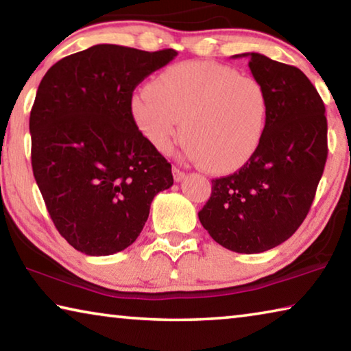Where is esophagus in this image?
I'll list each match as a JSON object with an SVG mask.
<instances>
[{"label": "esophagus", "instance_id": "obj_1", "mask_svg": "<svg viewBox=\"0 0 351 351\" xmlns=\"http://www.w3.org/2000/svg\"><path fill=\"white\" fill-rule=\"evenodd\" d=\"M171 173H173V178H175L176 182H181L182 180H186V171H182L181 169L173 167V170H171Z\"/></svg>", "mask_w": 351, "mask_h": 351}]
</instances>
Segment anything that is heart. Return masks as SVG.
<instances>
[{"label":"heart","instance_id":"heart-1","mask_svg":"<svg viewBox=\"0 0 351 351\" xmlns=\"http://www.w3.org/2000/svg\"><path fill=\"white\" fill-rule=\"evenodd\" d=\"M132 112L145 139L165 153L180 134L184 153L210 173H230L257 150L268 96L251 75L213 62H182L134 94Z\"/></svg>","mask_w":351,"mask_h":351}]
</instances>
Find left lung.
<instances>
[{"label": "left lung", "mask_w": 351, "mask_h": 351, "mask_svg": "<svg viewBox=\"0 0 351 351\" xmlns=\"http://www.w3.org/2000/svg\"><path fill=\"white\" fill-rule=\"evenodd\" d=\"M249 69L266 90L268 121L251 159L235 173L212 180V195L198 212L218 245L258 254L287 241L304 223L322 178L326 154L325 105L299 68L258 52Z\"/></svg>", "instance_id": "1"}]
</instances>
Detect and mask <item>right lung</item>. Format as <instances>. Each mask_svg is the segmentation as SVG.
Here are the masks:
<instances>
[{"label":"right lung","instance_id":"1","mask_svg":"<svg viewBox=\"0 0 351 351\" xmlns=\"http://www.w3.org/2000/svg\"><path fill=\"white\" fill-rule=\"evenodd\" d=\"M178 56L96 45L45 74L29 119L32 170L47 212L71 246L93 257L133 245L171 165L139 132L134 88Z\"/></svg>","mask_w":351,"mask_h":351}]
</instances>
